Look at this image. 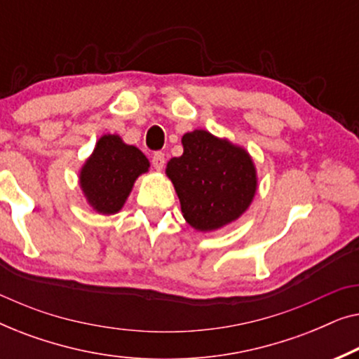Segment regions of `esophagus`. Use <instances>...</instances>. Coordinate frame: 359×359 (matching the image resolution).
<instances>
[{
    "label": "esophagus",
    "mask_w": 359,
    "mask_h": 359,
    "mask_svg": "<svg viewBox=\"0 0 359 359\" xmlns=\"http://www.w3.org/2000/svg\"><path fill=\"white\" fill-rule=\"evenodd\" d=\"M151 165H154V168L156 171L163 170V166H165V154H161V151H155L154 156H151Z\"/></svg>",
    "instance_id": "1"
}]
</instances>
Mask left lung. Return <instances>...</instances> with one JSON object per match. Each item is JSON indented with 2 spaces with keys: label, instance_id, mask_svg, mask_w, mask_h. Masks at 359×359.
<instances>
[{
  "label": "left lung",
  "instance_id": "1",
  "mask_svg": "<svg viewBox=\"0 0 359 359\" xmlns=\"http://www.w3.org/2000/svg\"><path fill=\"white\" fill-rule=\"evenodd\" d=\"M183 155L166 163L186 222L212 232L237 220L257 194L258 178L243 147L204 129L183 135Z\"/></svg>",
  "mask_w": 359,
  "mask_h": 359
}]
</instances>
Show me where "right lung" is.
Listing matches in <instances>:
<instances>
[{
    "label": "right lung",
    "mask_w": 359,
    "mask_h": 359,
    "mask_svg": "<svg viewBox=\"0 0 359 359\" xmlns=\"http://www.w3.org/2000/svg\"><path fill=\"white\" fill-rule=\"evenodd\" d=\"M150 168V161L119 135L106 134L80 170V188L97 214H117L124 208L135 180Z\"/></svg>",
    "instance_id": "1"
}]
</instances>
